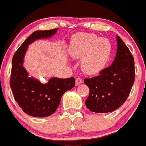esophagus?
I'll return each mask as SVG.
<instances>
[{
    "instance_id": "1",
    "label": "esophagus",
    "mask_w": 146,
    "mask_h": 146,
    "mask_svg": "<svg viewBox=\"0 0 146 146\" xmlns=\"http://www.w3.org/2000/svg\"><path fill=\"white\" fill-rule=\"evenodd\" d=\"M83 82V81H82V79H81V78L78 77L76 79V85H79V84H81Z\"/></svg>"
}]
</instances>
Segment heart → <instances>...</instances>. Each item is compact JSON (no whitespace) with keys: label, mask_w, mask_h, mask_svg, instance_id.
I'll return each instance as SVG.
<instances>
[{"label":"heart","mask_w":146,"mask_h":146,"mask_svg":"<svg viewBox=\"0 0 146 146\" xmlns=\"http://www.w3.org/2000/svg\"><path fill=\"white\" fill-rule=\"evenodd\" d=\"M111 52V45L106 38L90 33H80L73 37L70 46L72 58L81 59L85 72H98L106 65Z\"/></svg>","instance_id":"obj_1"}]
</instances>
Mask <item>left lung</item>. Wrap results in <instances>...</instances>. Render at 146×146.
Returning <instances> with one entry per match:
<instances>
[{
  "label": "left lung",
  "instance_id": "8db88e82",
  "mask_svg": "<svg viewBox=\"0 0 146 146\" xmlns=\"http://www.w3.org/2000/svg\"><path fill=\"white\" fill-rule=\"evenodd\" d=\"M117 40V50L112 64L98 76L84 80L90 91L85 104L91 112L105 113L117 109L127 100L134 83L133 55L119 36Z\"/></svg>",
  "mask_w": 146,
  "mask_h": 146
}]
</instances>
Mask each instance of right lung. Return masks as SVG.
<instances>
[{"label":"right lung","mask_w":146,"mask_h":146,"mask_svg":"<svg viewBox=\"0 0 146 146\" xmlns=\"http://www.w3.org/2000/svg\"><path fill=\"white\" fill-rule=\"evenodd\" d=\"M58 31V28L44 31H36L23 42L13 55L10 85L13 96L19 106L27 115L45 117L53 114L58 109L61 98L65 91L75 85V79L51 78L43 84L32 77L23 67L24 56L28 45L39 38H49Z\"/></svg>","instance_id":"obj_1"}]
</instances>
